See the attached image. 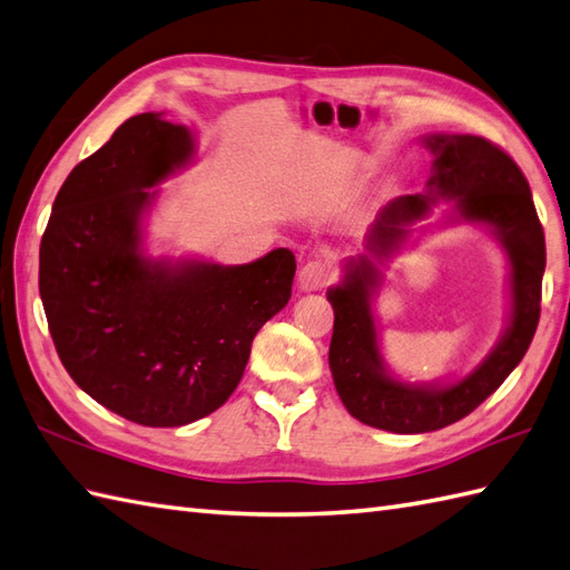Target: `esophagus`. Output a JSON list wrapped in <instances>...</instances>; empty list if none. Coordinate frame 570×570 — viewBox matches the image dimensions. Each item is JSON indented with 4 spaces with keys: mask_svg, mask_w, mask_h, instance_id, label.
<instances>
[{
    "mask_svg": "<svg viewBox=\"0 0 570 570\" xmlns=\"http://www.w3.org/2000/svg\"><path fill=\"white\" fill-rule=\"evenodd\" d=\"M336 277V271L332 263H324V261H309L299 268L297 275V285L302 293H317V289H324L328 283H332Z\"/></svg>",
    "mask_w": 570,
    "mask_h": 570,
    "instance_id": "esophagus-1",
    "label": "esophagus"
}]
</instances>
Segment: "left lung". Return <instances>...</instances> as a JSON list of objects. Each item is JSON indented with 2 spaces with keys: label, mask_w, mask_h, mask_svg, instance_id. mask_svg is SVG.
Instances as JSON below:
<instances>
[{
  "label": "left lung",
  "mask_w": 570,
  "mask_h": 570,
  "mask_svg": "<svg viewBox=\"0 0 570 570\" xmlns=\"http://www.w3.org/2000/svg\"><path fill=\"white\" fill-rule=\"evenodd\" d=\"M424 144L434 154L429 193L392 199L368 234V256L351 258L344 283L326 289L334 307L328 365L338 397L358 422L395 434H424L459 422L504 383L534 338L547 268L543 229L520 166L483 136L432 134ZM439 196L454 199L458 218L490 225L509 250L511 326L491 356L459 384H402L384 371L376 348L370 309L372 289L380 284L376 263L399 247L409 235L406 226L425 216Z\"/></svg>",
  "instance_id": "1"
}]
</instances>
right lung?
Here are the masks:
<instances>
[{
    "mask_svg": "<svg viewBox=\"0 0 570 570\" xmlns=\"http://www.w3.org/2000/svg\"><path fill=\"white\" fill-rule=\"evenodd\" d=\"M195 154L189 129L146 111L72 168L38 256L50 336L70 377L144 426H183L232 397L253 336L293 293L295 256L246 265L154 261L141 250L148 187Z\"/></svg>",
    "mask_w": 570,
    "mask_h": 570,
    "instance_id": "1",
    "label": "right lung"
}]
</instances>
